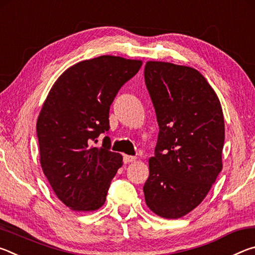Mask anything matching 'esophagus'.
Wrapping results in <instances>:
<instances>
[{
  "label": "esophagus",
  "mask_w": 255,
  "mask_h": 255,
  "mask_svg": "<svg viewBox=\"0 0 255 255\" xmlns=\"http://www.w3.org/2000/svg\"><path fill=\"white\" fill-rule=\"evenodd\" d=\"M136 159H137L136 156H130V155H125V156H124V163L129 164V163H131V162H135Z\"/></svg>",
  "instance_id": "1"
}]
</instances>
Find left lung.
<instances>
[{
  "instance_id": "left-lung-1",
  "label": "left lung",
  "mask_w": 255,
  "mask_h": 255,
  "mask_svg": "<svg viewBox=\"0 0 255 255\" xmlns=\"http://www.w3.org/2000/svg\"><path fill=\"white\" fill-rule=\"evenodd\" d=\"M144 76L159 127L145 201L163 218H180L205 199L222 171V106L192 67L147 62Z\"/></svg>"
}]
</instances>
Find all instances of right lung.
Segmentation results:
<instances>
[{"label":"right lung","mask_w":255,"mask_h":255,"mask_svg":"<svg viewBox=\"0 0 255 255\" xmlns=\"http://www.w3.org/2000/svg\"><path fill=\"white\" fill-rule=\"evenodd\" d=\"M140 60L100 56L68 68L47 96L37 122L40 164L58 199L76 211L105 204L123 156L106 136L109 110L120 88L137 74Z\"/></svg>","instance_id":"add662e5"}]
</instances>
